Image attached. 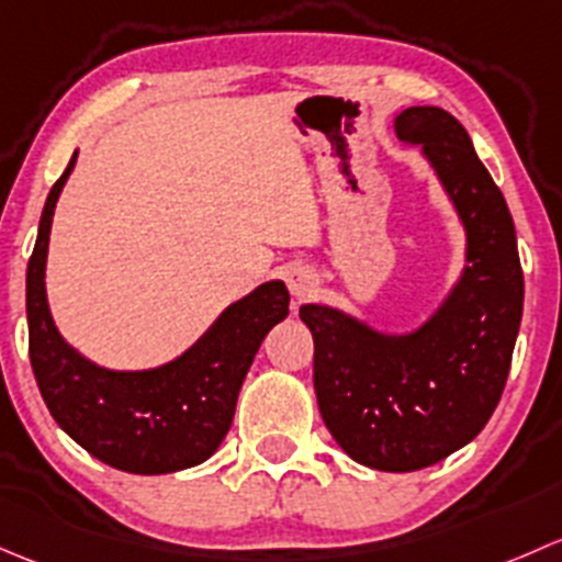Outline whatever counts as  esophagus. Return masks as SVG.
Listing matches in <instances>:
<instances>
[{
  "label": "esophagus",
  "mask_w": 562,
  "mask_h": 562,
  "mask_svg": "<svg viewBox=\"0 0 562 562\" xmlns=\"http://www.w3.org/2000/svg\"><path fill=\"white\" fill-rule=\"evenodd\" d=\"M286 286H289V292H292L294 300H308L311 294L316 292V286H319V281H316L314 270L294 268L292 273L286 276Z\"/></svg>",
  "instance_id": "1"
}]
</instances>
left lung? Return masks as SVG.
Returning a JSON list of instances; mask_svg holds the SVG:
<instances>
[{
  "instance_id": "1",
  "label": "left lung",
  "mask_w": 562,
  "mask_h": 562,
  "mask_svg": "<svg viewBox=\"0 0 562 562\" xmlns=\"http://www.w3.org/2000/svg\"><path fill=\"white\" fill-rule=\"evenodd\" d=\"M422 146L468 233V268L447 303L408 335H381L327 305H303L314 333L322 419L351 460L408 473L436 465L484 430L506 386L522 322V265L512 213L465 126L441 108L395 119Z\"/></svg>"
}]
</instances>
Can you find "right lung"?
Listing matches in <instances>:
<instances>
[{"instance_id": "right-lung-1", "label": "right lung", "mask_w": 562, "mask_h": 562, "mask_svg": "<svg viewBox=\"0 0 562 562\" xmlns=\"http://www.w3.org/2000/svg\"><path fill=\"white\" fill-rule=\"evenodd\" d=\"M67 170L50 189L26 268L29 360L56 425L97 460L126 473H172L200 465L218 449L238 392L265 335L289 314L281 281L262 283L229 305L176 362L119 373L83 360L50 319L45 257L54 207Z\"/></svg>"}]
</instances>
